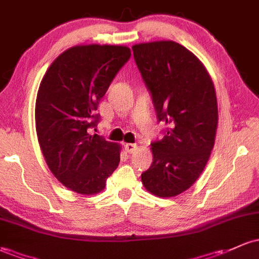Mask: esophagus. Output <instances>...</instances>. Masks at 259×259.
<instances>
[{"label": "esophagus", "mask_w": 259, "mask_h": 259, "mask_svg": "<svg viewBox=\"0 0 259 259\" xmlns=\"http://www.w3.org/2000/svg\"><path fill=\"white\" fill-rule=\"evenodd\" d=\"M137 148H138L137 144H135V143H126V144H124V149H126V151L128 153L136 152V149H137Z\"/></svg>", "instance_id": "1"}]
</instances>
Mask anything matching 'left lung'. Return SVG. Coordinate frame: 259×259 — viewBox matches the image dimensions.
<instances>
[{"label":"left lung","instance_id":"obj_1","mask_svg":"<svg viewBox=\"0 0 259 259\" xmlns=\"http://www.w3.org/2000/svg\"><path fill=\"white\" fill-rule=\"evenodd\" d=\"M132 51L157 117L168 126L163 140L151 144L153 163L142 184L153 195L174 197L196 182L215 144V86L204 64L177 41L135 44Z\"/></svg>","mask_w":259,"mask_h":259}]
</instances>
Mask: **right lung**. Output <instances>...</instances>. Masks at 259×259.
I'll return each mask as SVG.
<instances>
[{
    "mask_svg": "<svg viewBox=\"0 0 259 259\" xmlns=\"http://www.w3.org/2000/svg\"><path fill=\"white\" fill-rule=\"evenodd\" d=\"M126 46L86 44L63 52L41 79L35 131L47 165L69 190L94 195L119 163L121 146L89 133L100 101L130 59Z\"/></svg>",
    "mask_w": 259,
    "mask_h": 259,
    "instance_id": "obj_1",
    "label": "right lung"
}]
</instances>
